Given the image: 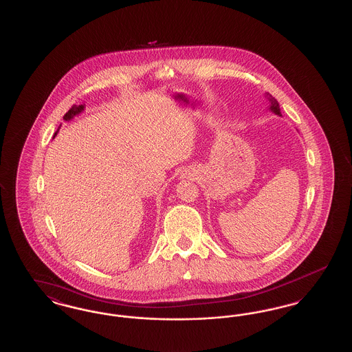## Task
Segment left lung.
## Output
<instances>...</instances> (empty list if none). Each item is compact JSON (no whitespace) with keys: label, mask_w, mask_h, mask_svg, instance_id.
Returning a JSON list of instances; mask_svg holds the SVG:
<instances>
[{"label":"left lung","mask_w":352,"mask_h":352,"mask_svg":"<svg viewBox=\"0 0 352 352\" xmlns=\"http://www.w3.org/2000/svg\"><path fill=\"white\" fill-rule=\"evenodd\" d=\"M269 101L272 102V105H270V109H272L274 113L280 115V105H278L277 100H276V99H274L272 95H269Z\"/></svg>","instance_id":"obj_1"}]
</instances>
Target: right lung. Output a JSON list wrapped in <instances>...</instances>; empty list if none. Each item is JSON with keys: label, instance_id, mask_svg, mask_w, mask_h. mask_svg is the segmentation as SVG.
<instances>
[{"label": "right lung", "instance_id": "1", "mask_svg": "<svg viewBox=\"0 0 352 352\" xmlns=\"http://www.w3.org/2000/svg\"><path fill=\"white\" fill-rule=\"evenodd\" d=\"M84 107L83 105H72L71 108H69V111H68L67 113L63 116V118L67 121L69 118H74L75 115H78V113H80L82 111H83ZM55 137V135H54Z\"/></svg>", "mask_w": 352, "mask_h": 352}]
</instances>
